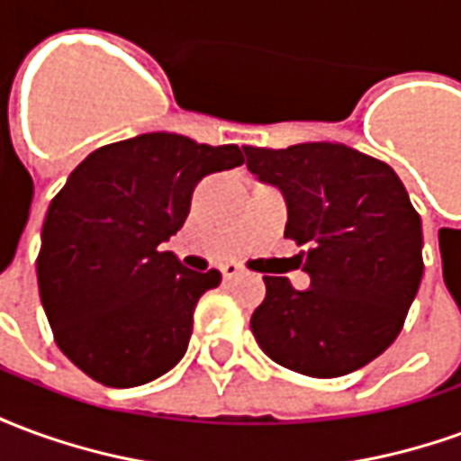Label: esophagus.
Returning a JSON list of instances; mask_svg holds the SVG:
<instances>
[{
  "mask_svg": "<svg viewBox=\"0 0 461 461\" xmlns=\"http://www.w3.org/2000/svg\"><path fill=\"white\" fill-rule=\"evenodd\" d=\"M240 274L241 267H237V264H224V267H221V276H224V279H237Z\"/></svg>",
  "mask_w": 461,
  "mask_h": 461,
  "instance_id": "1",
  "label": "esophagus"
}]
</instances>
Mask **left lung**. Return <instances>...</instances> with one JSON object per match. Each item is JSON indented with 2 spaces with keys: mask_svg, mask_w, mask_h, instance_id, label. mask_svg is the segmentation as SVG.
I'll list each match as a JSON object with an SVG mask.
<instances>
[{
  "mask_svg": "<svg viewBox=\"0 0 461 461\" xmlns=\"http://www.w3.org/2000/svg\"><path fill=\"white\" fill-rule=\"evenodd\" d=\"M244 152L247 167L284 194L286 237L306 247L299 259L311 276L306 291L264 276L254 339L301 375L340 377L367 366L402 330L425 269L422 220L405 185L390 165L340 142Z\"/></svg>",
  "mask_w": 461,
  "mask_h": 461,
  "instance_id": "8db88e82",
  "label": "left lung"
}]
</instances>
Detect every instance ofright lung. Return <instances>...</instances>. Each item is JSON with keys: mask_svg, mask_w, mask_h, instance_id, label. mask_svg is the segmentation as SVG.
Segmentation results:
<instances>
[{"mask_svg": "<svg viewBox=\"0 0 461 461\" xmlns=\"http://www.w3.org/2000/svg\"><path fill=\"white\" fill-rule=\"evenodd\" d=\"M244 162L237 145L145 132L94 150L46 212L36 259L56 346L108 387H135L180 363L194 306L221 274L185 269L162 241L190 214L204 175Z\"/></svg>", "mask_w": 461, "mask_h": 461, "instance_id": "right-lung-1", "label": "right lung"}]
</instances>
